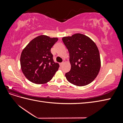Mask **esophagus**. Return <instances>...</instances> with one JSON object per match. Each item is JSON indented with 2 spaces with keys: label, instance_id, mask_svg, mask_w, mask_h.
Instances as JSON below:
<instances>
[{
  "label": "esophagus",
  "instance_id": "esophagus-1",
  "mask_svg": "<svg viewBox=\"0 0 123 123\" xmlns=\"http://www.w3.org/2000/svg\"><path fill=\"white\" fill-rule=\"evenodd\" d=\"M64 63V62H62V63H61L60 64V66H62Z\"/></svg>",
  "mask_w": 123,
  "mask_h": 123
}]
</instances>
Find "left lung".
Returning a JSON list of instances; mask_svg holds the SVG:
<instances>
[{"instance_id":"1","label":"left lung","mask_w":123,"mask_h":123,"mask_svg":"<svg viewBox=\"0 0 123 123\" xmlns=\"http://www.w3.org/2000/svg\"><path fill=\"white\" fill-rule=\"evenodd\" d=\"M69 52L71 70L66 74L67 80L77 86H84L95 80L100 71L98 49L88 36L81 33L62 38Z\"/></svg>"}]
</instances>
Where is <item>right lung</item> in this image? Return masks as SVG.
Here are the masks:
<instances>
[{"instance_id": "add662e5", "label": "right lung", "mask_w": 123, "mask_h": 123, "mask_svg": "<svg viewBox=\"0 0 123 123\" xmlns=\"http://www.w3.org/2000/svg\"><path fill=\"white\" fill-rule=\"evenodd\" d=\"M58 40L41 35L36 37L23 49L20 63L22 71L27 79L35 84L49 81L58 70L59 64L55 62L51 52Z\"/></svg>"}]
</instances>
